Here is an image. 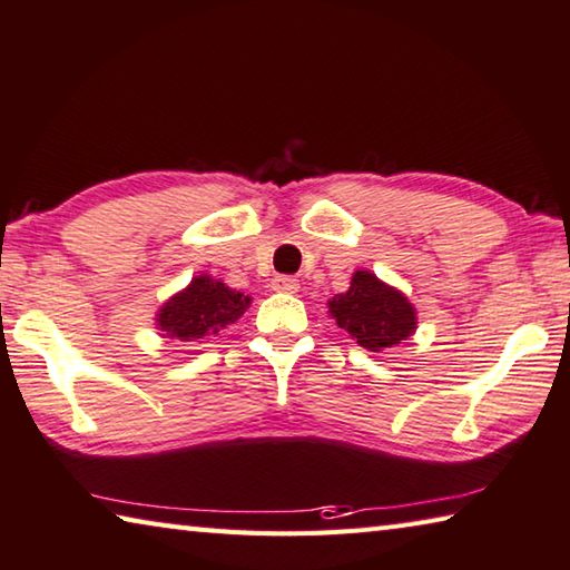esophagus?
Instances as JSON below:
<instances>
[{
    "label": "esophagus",
    "instance_id": "obj_1",
    "mask_svg": "<svg viewBox=\"0 0 570 570\" xmlns=\"http://www.w3.org/2000/svg\"><path fill=\"white\" fill-rule=\"evenodd\" d=\"M272 288H274V292H282V294H296L298 292V278H294V276H274Z\"/></svg>",
    "mask_w": 570,
    "mask_h": 570
}]
</instances>
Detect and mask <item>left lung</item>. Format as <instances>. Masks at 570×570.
Here are the masks:
<instances>
[{
  "instance_id": "left-lung-1",
  "label": "left lung",
  "mask_w": 570,
  "mask_h": 570,
  "mask_svg": "<svg viewBox=\"0 0 570 570\" xmlns=\"http://www.w3.org/2000/svg\"><path fill=\"white\" fill-rule=\"evenodd\" d=\"M328 314L368 351H386L399 346L416 331V308L409 304L399 288L381 282L376 274L356 272L351 276L348 292L336 294L328 302Z\"/></svg>"
}]
</instances>
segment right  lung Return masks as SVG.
Returning a JSON list of instances; mask_svg holds the SVG:
<instances>
[{"instance_id":"1","label":"right lung","mask_w":570,"mask_h":570,"mask_svg":"<svg viewBox=\"0 0 570 570\" xmlns=\"http://www.w3.org/2000/svg\"><path fill=\"white\" fill-rule=\"evenodd\" d=\"M252 298L226 286L219 278L194 276L184 292L174 294L167 304L159 308L157 326L167 338L196 341L234 324Z\"/></svg>"}]
</instances>
